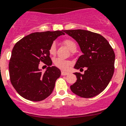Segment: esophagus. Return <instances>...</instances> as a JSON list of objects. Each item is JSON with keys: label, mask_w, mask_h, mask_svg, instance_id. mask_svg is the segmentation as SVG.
I'll use <instances>...</instances> for the list:
<instances>
[{"label": "esophagus", "mask_w": 126, "mask_h": 126, "mask_svg": "<svg viewBox=\"0 0 126 126\" xmlns=\"http://www.w3.org/2000/svg\"><path fill=\"white\" fill-rule=\"evenodd\" d=\"M69 74V73L68 72H64V71H62L61 72V75L62 76H66V75Z\"/></svg>", "instance_id": "1"}]
</instances>
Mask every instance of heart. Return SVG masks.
<instances>
[{
  "mask_svg": "<svg viewBox=\"0 0 126 126\" xmlns=\"http://www.w3.org/2000/svg\"><path fill=\"white\" fill-rule=\"evenodd\" d=\"M64 44L68 47L70 51L75 52L77 49V44L73 40H69V39L65 40L64 41ZM49 53L51 55H55L56 54V45L55 42L52 43L50 45V48H49ZM54 63L57 67L61 70H64L68 69L70 66L71 65L70 61L68 60H64L61 58H56L54 60Z\"/></svg>",
  "mask_w": 126,
  "mask_h": 126,
  "instance_id": "b5f03b06",
  "label": "heart"
}]
</instances>
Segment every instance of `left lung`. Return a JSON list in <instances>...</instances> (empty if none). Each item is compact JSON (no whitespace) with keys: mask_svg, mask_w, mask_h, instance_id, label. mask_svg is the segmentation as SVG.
<instances>
[{"mask_svg":"<svg viewBox=\"0 0 126 126\" xmlns=\"http://www.w3.org/2000/svg\"><path fill=\"white\" fill-rule=\"evenodd\" d=\"M63 31L78 42L83 52L74 68H86L83 74L74 73L77 81L70 86L72 92L83 98L99 95L107 87L113 75L115 55L113 48L99 34L83 29Z\"/></svg>","mask_w":126,"mask_h":126,"instance_id":"1","label":"left lung"}]
</instances>
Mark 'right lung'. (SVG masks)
Listing matches in <instances>:
<instances>
[{
	"label": "right lung",
	"mask_w": 126,
	"mask_h": 126,
	"mask_svg": "<svg viewBox=\"0 0 126 126\" xmlns=\"http://www.w3.org/2000/svg\"><path fill=\"white\" fill-rule=\"evenodd\" d=\"M63 31L34 32L15 45L9 63L10 81L18 94L25 99L41 101L50 95L61 71L52 66L49 48ZM41 61L49 66L45 73L39 68Z\"/></svg>",
	"instance_id": "add662e5"
}]
</instances>
